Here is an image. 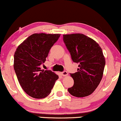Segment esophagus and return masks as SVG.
I'll return each mask as SVG.
<instances>
[{
    "instance_id": "1",
    "label": "esophagus",
    "mask_w": 121,
    "mask_h": 121,
    "mask_svg": "<svg viewBox=\"0 0 121 121\" xmlns=\"http://www.w3.org/2000/svg\"><path fill=\"white\" fill-rule=\"evenodd\" d=\"M61 75L63 76V77H66V76H67L68 75V73L66 71H63L61 72Z\"/></svg>"
}]
</instances>
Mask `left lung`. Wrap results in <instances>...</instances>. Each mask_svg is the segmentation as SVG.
I'll return each instance as SVG.
<instances>
[{
	"instance_id": "obj_1",
	"label": "left lung",
	"mask_w": 121,
	"mask_h": 121,
	"mask_svg": "<svg viewBox=\"0 0 121 121\" xmlns=\"http://www.w3.org/2000/svg\"><path fill=\"white\" fill-rule=\"evenodd\" d=\"M63 40L72 60L79 64L77 72L70 74L74 83L68 91L77 97L89 95L102 78L105 59L102 48L95 40L82 34L63 35Z\"/></svg>"
}]
</instances>
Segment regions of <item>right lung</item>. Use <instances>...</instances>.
Segmentation results:
<instances>
[{"label":"right lung","instance_id":"1","mask_svg":"<svg viewBox=\"0 0 121 121\" xmlns=\"http://www.w3.org/2000/svg\"><path fill=\"white\" fill-rule=\"evenodd\" d=\"M60 34H34L20 44L14 54L13 67L20 86L34 98L51 93L59 77L51 70H41L48 52Z\"/></svg>","mask_w":121,"mask_h":121}]
</instances>
